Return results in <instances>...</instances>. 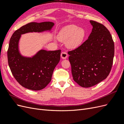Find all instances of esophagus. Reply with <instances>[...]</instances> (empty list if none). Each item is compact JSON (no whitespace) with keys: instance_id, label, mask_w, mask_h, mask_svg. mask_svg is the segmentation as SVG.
I'll return each instance as SVG.
<instances>
[{"instance_id":"34e87169","label":"esophagus","mask_w":124,"mask_h":124,"mask_svg":"<svg viewBox=\"0 0 124 124\" xmlns=\"http://www.w3.org/2000/svg\"><path fill=\"white\" fill-rule=\"evenodd\" d=\"M61 57L62 58V59H66L67 58V57H68V54H67L66 52H62L61 53Z\"/></svg>"}]
</instances>
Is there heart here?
Segmentation results:
<instances>
[{
  "instance_id": "1",
  "label": "heart",
  "mask_w": 124,
  "mask_h": 124,
  "mask_svg": "<svg viewBox=\"0 0 124 124\" xmlns=\"http://www.w3.org/2000/svg\"><path fill=\"white\" fill-rule=\"evenodd\" d=\"M85 31L82 28H78L75 25H69L63 27L58 34V39L66 42L67 47L75 49L79 46L83 42Z\"/></svg>"
}]
</instances>
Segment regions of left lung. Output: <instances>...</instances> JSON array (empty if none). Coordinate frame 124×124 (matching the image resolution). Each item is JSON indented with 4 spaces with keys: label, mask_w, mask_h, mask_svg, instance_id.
Wrapping results in <instances>:
<instances>
[{
    "label": "left lung",
    "mask_w": 124,
    "mask_h": 124,
    "mask_svg": "<svg viewBox=\"0 0 124 124\" xmlns=\"http://www.w3.org/2000/svg\"><path fill=\"white\" fill-rule=\"evenodd\" d=\"M90 23L93 29L88 39L68 52L73 80L86 88L106 79L114 55V43L108 29L97 22L90 21Z\"/></svg>",
    "instance_id": "1"
}]
</instances>
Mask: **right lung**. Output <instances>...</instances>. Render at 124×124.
<instances>
[{"mask_svg": "<svg viewBox=\"0 0 124 124\" xmlns=\"http://www.w3.org/2000/svg\"><path fill=\"white\" fill-rule=\"evenodd\" d=\"M54 25L51 22H31L16 30L11 37L7 52L8 64L16 80L26 88L39 91L46 87L60 61L61 50H41L31 57H25L18 50L21 35L28 32L50 31Z\"/></svg>", "mask_w": 124, "mask_h": 124, "instance_id": "add662e5", "label": "right lung"}]
</instances>
